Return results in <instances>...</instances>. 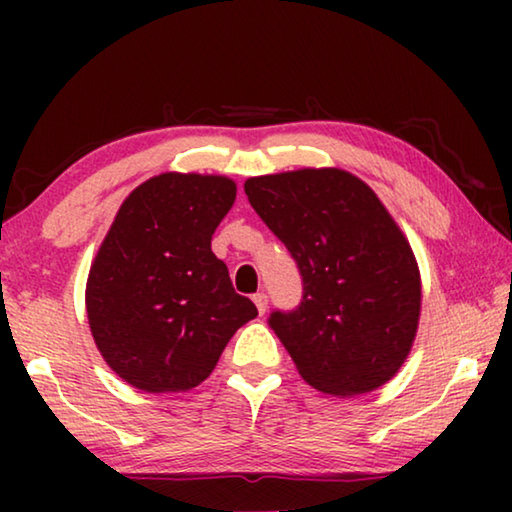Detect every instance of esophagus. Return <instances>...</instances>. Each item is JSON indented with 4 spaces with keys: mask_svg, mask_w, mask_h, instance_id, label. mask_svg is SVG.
<instances>
[{
    "mask_svg": "<svg viewBox=\"0 0 512 512\" xmlns=\"http://www.w3.org/2000/svg\"><path fill=\"white\" fill-rule=\"evenodd\" d=\"M253 302H255V307H257L259 314H266V309H268V296H266L264 291L255 293V296H253Z\"/></svg>",
    "mask_w": 512,
    "mask_h": 512,
    "instance_id": "34e87169",
    "label": "esophagus"
}]
</instances>
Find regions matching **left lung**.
<instances>
[{
  "label": "left lung",
  "instance_id": "1",
  "mask_svg": "<svg viewBox=\"0 0 512 512\" xmlns=\"http://www.w3.org/2000/svg\"><path fill=\"white\" fill-rule=\"evenodd\" d=\"M246 196L298 266L302 300L268 316L311 386L375 391L409 357L420 271L375 192L348 171L300 169L246 180Z\"/></svg>",
  "mask_w": 512,
  "mask_h": 512
}]
</instances>
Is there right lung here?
Here are the masks:
<instances>
[{"label":"right lung","instance_id":"1","mask_svg":"<svg viewBox=\"0 0 512 512\" xmlns=\"http://www.w3.org/2000/svg\"><path fill=\"white\" fill-rule=\"evenodd\" d=\"M235 196L223 176L162 173L126 198L103 239L85 291L90 329L108 366L140 391L198 386L257 316L212 253Z\"/></svg>","mask_w":512,"mask_h":512}]
</instances>
